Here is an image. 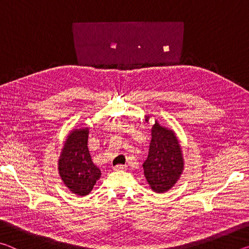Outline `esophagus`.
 Listing matches in <instances>:
<instances>
[{
  "label": "esophagus",
  "mask_w": 249,
  "mask_h": 249,
  "mask_svg": "<svg viewBox=\"0 0 249 249\" xmlns=\"http://www.w3.org/2000/svg\"><path fill=\"white\" fill-rule=\"evenodd\" d=\"M115 171H121V170H125L126 169V166L125 165H117L114 168H113Z\"/></svg>",
  "instance_id": "obj_1"
}]
</instances>
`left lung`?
Wrapping results in <instances>:
<instances>
[{
	"label": "left lung",
	"instance_id": "obj_1",
	"mask_svg": "<svg viewBox=\"0 0 249 249\" xmlns=\"http://www.w3.org/2000/svg\"><path fill=\"white\" fill-rule=\"evenodd\" d=\"M144 175L156 193H163L174 187L183 170V157L174 130L155 122L151 127L148 157L145 160Z\"/></svg>",
	"mask_w": 249,
	"mask_h": 249
}]
</instances>
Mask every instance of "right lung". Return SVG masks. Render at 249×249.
<instances>
[{"label":"right lung","mask_w":249,"mask_h":249,"mask_svg":"<svg viewBox=\"0 0 249 249\" xmlns=\"http://www.w3.org/2000/svg\"><path fill=\"white\" fill-rule=\"evenodd\" d=\"M88 127L73 129L67 137L58 161L61 180L71 192L80 196L89 195L101 177L88 148Z\"/></svg>","instance_id":"1"}]
</instances>
